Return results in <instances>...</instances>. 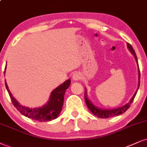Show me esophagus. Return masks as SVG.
Returning a JSON list of instances; mask_svg holds the SVG:
<instances>
[{
  "label": "esophagus",
  "mask_w": 147,
  "mask_h": 147,
  "mask_svg": "<svg viewBox=\"0 0 147 147\" xmlns=\"http://www.w3.org/2000/svg\"><path fill=\"white\" fill-rule=\"evenodd\" d=\"M81 78V75L80 73H74L73 75H72V79L74 80H80Z\"/></svg>",
  "instance_id": "34e87169"
}]
</instances>
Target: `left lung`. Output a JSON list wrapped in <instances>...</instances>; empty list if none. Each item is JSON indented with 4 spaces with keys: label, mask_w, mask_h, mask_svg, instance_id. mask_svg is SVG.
<instances>
[{
    "label": "left lung",
    "mask_w": 147,
    "mask_h": 147,
    "mask_svg": "<svg viewBox=\"0 0 147 147\" xmlns=\"http://www.w3.org/2000/svg\"><path fill=\"white\" fill-rule=\"evenodd\" d=\"M127 48L129 49V50L130 52L133 54L134 57L136 61L138 66V59H137V57L136 54V52L134 50V48H132V46L129 44V43H127ZM139 67V66H138ZM138 76H139V82H138V89L139 86H140V69H139L138 67ZM138 89L136 93L134 95L133 97L131 99V100L129 101V103L126 104L124 106L120 107V108H115V109H102V108H98V107L95 106V105H93L91 103L88 98L87 97V95H86V91L85 90L84 93V99H85V102H86V104L87 107L88 108V109L90 110V111L94 115L96 116V117H99V118H102V119H106V118H109V117H114V116H117L121 115V114L124 113V112H126V110L128 109V108L130 107V105L132 102H133L134 99L136 95Z\"/></svg>",
    "instance_id": "left-lung-1"
}]
</instances>
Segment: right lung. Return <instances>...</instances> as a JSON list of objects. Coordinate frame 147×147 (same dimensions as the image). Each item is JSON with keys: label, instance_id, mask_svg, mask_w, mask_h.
<instances>
[{"label": "right lung", "instance_id": "obj_1", "mask_svg": "<svg viewBox=\"0 0 147 147\" xmlns=\"http://www.w3.org/2000/svg\"><path fill=\"white\" fill-rule=\"evenodd\" d=\"M5 73V71L4 72V74ZM70 84V79H68L62 84H61L54 90H52L50 99L46 105H43L40 108H30L28 107L22 106L16 101V99L13 97L10 90H9L8 86L5 81V86H6L9 95L10 96L13 104L17 108L18 111L20 112L22 115H24L25 117L33 119V120L40 121V122L52 121L59 117L63 108L65 93L69 88Z\"/></svg>", "mask_w": 147, "mask_h": 147}]
</instances>
